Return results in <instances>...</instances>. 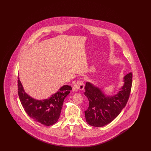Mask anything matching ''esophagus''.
I'll use <instances>...</instances> for the list:
<instances>
[{"instance_id":"esophagus-1","label":"esophagus","mask_w":151,"mask_h":151,"mask_svg":"<svg viewBox=\"0 0 151 151\" xmlns=\"http://www.w3.org/2000/svg\"><path fill=\"white\" fill-rule=\"evenodd\" d=\"M84 88V83L83 80H78L72 86V90L73 92H76L78 90L82 91Z\"/></svg>"}]
</instances>
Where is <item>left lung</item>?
Returning a JSON list of instances; mask_svg holds the SVG:
<instances>
[{
	"mask_svg": "<svg viewBox=\"0 0 151 151\" xmlns=\"http://www.w3.org/2000/svg\"><path fill=\"white\" fill-rule=\"evenodd\" d=\"M132 79V73L125 76L121 90L117 94L110 97H106L99 88L90 83H86L84 94L89 100V107L84 112L88 124L94 127H102L119 114L129 99Z\"/></svg>",
	"mask_w": 151,
	"mask_h": 151,
	"instance_id": "1",
	"label": "left lung"
}]
</instances>
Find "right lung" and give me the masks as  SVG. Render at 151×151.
Segmentation results:
<instances>
[{
	"instance_id": "right-lung-1",
	"label": "right lung",
	"mask_w": 151,
	"mask_h": 151,
	"mask_svg": "<svg viewBox=\"0 0 151 151\" xmlns=\"http://www.w3.org/2000/svg\"><path fill=\"white\" fill-rule=\"evenodd\" d=\"M18 94L25 112L35 121L45 126L55 124L59 118L65 97L72 90L71 86H64L50 98L43 101L36 100L26 93L18 77Z\"/></svg>"
}]
</instances>
